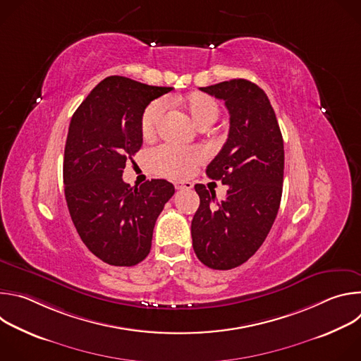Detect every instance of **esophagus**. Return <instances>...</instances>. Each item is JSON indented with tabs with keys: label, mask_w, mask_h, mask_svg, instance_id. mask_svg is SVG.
<instances>
[{
	"label": "esophagus",
	"mask_w": 361,
	"mask_h": 361,
	"mask_svg": "<svg viewBox=\"0 0 361 361\" xmlns=\"http://www.w3.org/2000/svg\"><path fill=\"white\" fill-rule=\"evenodd\" d=\"M174 187H176V190H191L192 183H190V181H176Z\"/></svg>",
	"instance_id": "obj_1"
}]
</instances>
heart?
<instances>
[{"label": "heart", "mask_w": 361, "mask_h": 361, "mask_svg": "<svg viewBox=\"0 0 361 361\" xmlns=\"http://www.w3.org/2000/svg\"><path fill=\"white\" fill-rule=\"evenodd\" d=\"M181 106L200 128H207L214 124L220 116L219 102L207 94H190L181 99ZM166 104L163 99H156L147 106L141 117V133L145 138L156 134ZM202 161L204 152L197 147L160 145L148 154V167L151 171L170 178L188 177Z\"/></svg>", "instance_id": "b5f03b06"}]
</instances>
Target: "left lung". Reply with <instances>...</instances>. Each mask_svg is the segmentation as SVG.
Returning a JSON list of instances; mask_svg holds the SVG:
<instances>
[{
    "mask_svg": "<svg viewBox=\"0 0 361 361\" xmlns=\"http://www.w3.org/2000/svg\"><path fill=\"white\" fill-rule=\"evenodd\" d=\"M200 90L224 99L230 114L228 138L205 170L228 190L219 201L213 190L194 185L200 207L191 221L192 248L204 266L230 270L262 247L277 217L284 174L283 135L267 94L257 84L235 78Z\"/></svg>",
    "mask_w": 361,
    "mask_h": 361,
    "instance_id": "1",
    "label": "left lung"
}]
</instances>
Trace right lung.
Segmentation results:
<instances>
[{
  "instance_id": "obj_1",
  "label": "right lung",
  "mask_w": 361,
  "mask_h": 361,
  "mask_svg": "<svg viewBox=\"0 0 361 361\" xmlns=\"http://www.w3.org/2000/svg\"><path fill=\"white\" fill-rule=\"evenodd\" d=\"M171 90L111 75L73 114L63 166L68 212L87 248L110 266L145 259L157 217L176 191L167 180L140 187L123 181L127 160L142 144L144 110Z\"/></svg>"
}]
</instances>
